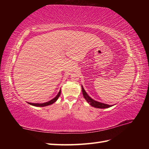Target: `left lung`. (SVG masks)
<instances>
[{"instance_id": "1", "label": "left lung", "mask_w": 149, "mask_h": 149, "mask_svg": "<svg viewBox=\"0 0 149 149\" xmlns=\"http://www.w3.org/2000/svg\"><path fill=\"white\" fill-rule=\"evenodd\" d=\"M81 87H82V91H83L84 98L86 100L87 102L89 103L91 106L97 107V108H103V109L104 108H107V107H109L112 106L111 105H108V104L97 102V101L92 99L89 95H88L86 91H85L83 86H82Z\"/></svg>"}]
</instances>
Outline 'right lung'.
<instances>
[{
    "instance_id": "right-lung-1",
    "label": "right lung",
    "mask_w": 149,
    "mask_h": 149,
    "mask_svg": "<svg viewBox=\"0 0 149 149\" xmlns=\"http://www.w3.org/2000/svg\"><path fill=\"white\" fill-rule=\"evenodd\" d=\"M60 94H61V90H59V93H58V95L56 96V97L54 98L53 99H52L51 100L49 101V102H47L45 103H42V104H39V103H31V102H28V104H31V105L34 106H37V107H44V106H47L50 105V104H52L53 103H54L56 101L58 100V99L59 98V97L60 96Z\"/></svg>"
}]
</instances>
